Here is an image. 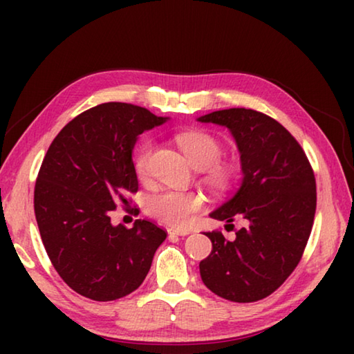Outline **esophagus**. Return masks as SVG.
<instances>
[{"label": "esophagus", "instance_id": "esophagus-1", "mask_svg": "<svg viewBox=\"0 0 354 354\" xmlns=\"http://www.w3.org/2000/svg\"><path fill=\"white\" fill-rule=\"evenodd\" d=\"M170 236H187L190 234L189 230H169Z\"/></svg>", "mask_w": 354, "mask_h": 354}]
</instances>
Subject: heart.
<instances>
[{"instance_id": "heart-1", "label": "heart", "mask_w": 354, "mask_h": 354, "mask_svg": "<svg viewBox=\"0 0 354 354\" xmlns=\"http://www.w3.org/2000/svg\"><path fill=\"white\" fill-rule=\"evenodd\" d=\"M176 143L194 169L205 170V181L214 189H225L232 183L236 169L230 162L218 160L221 156V143L217 137L206 131L192 129L176 134ZM151 149V143H143L136 156V173L142 179H145L149 173ZM203 205H205V200L195 192L162 190L149 196L147 211L151 217L167 225L185 227Z\"/></svg>"}]
</instances>
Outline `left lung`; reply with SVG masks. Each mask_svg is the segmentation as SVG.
Wrapping results in <instances>:
<instances>
[{"mask_svg":"<svg viewBox=\"0 0 354 354\" xmlns=\"http://www.w3.org/2000/svg\"><path fill=\"white\" fill-rule=\"evenodd\" d=\"M196 120L227 128L243 175L236 194L209 215L245 226L232 241L206 232L212 251L200 262L201 279L215 295L253 303L277 290L301 259L317 206L314 171L293 136L266 113L234 107Z\"/></svg>","mask_w":354,"mask_h":354,"instance_id":"1","label":"left lung"}]
</instances>
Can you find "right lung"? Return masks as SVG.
Returning <instances> with one entry per match:
<instances>
[{"label": "right lung", "instance_id": "add662e5", "mask_svg": "<svg viewBox=\"0 0 354 354\" xmlns=\"http://www.w3.org/2000/svg\"><path fill=\"white\" fill-rule=\"evenodd\" d=\"M145 107L104 103L80 113L48 148L34 211L48 257L71 289L112 301L139 287L165 231L148 220L112 225L115 203L139 189L133 149L142 133L164 124Z\"/></svg>", "mask_w": 354, "mask_h": 354}]
</instances>
